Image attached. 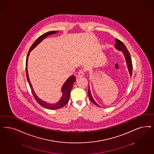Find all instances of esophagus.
<instances>
[{
  "mask_svg": "<svg viewBox=\"0 0 154 154\" xmlns=\"http://www.w3.org/2000/svg\"><path fill=\"white\" fill-rule=\"evenodd\" d=\"M84 75H85V71H84L83 70H82V69H80V70L79 71L78 76L79 78H80V77H82L83 76H84Z\"/></svg>",
  "mask_w": 154,
  "mask_h": 154,
  "instance_id": "esophagus-1",
  "label": "esophagus"
}]
</instances>
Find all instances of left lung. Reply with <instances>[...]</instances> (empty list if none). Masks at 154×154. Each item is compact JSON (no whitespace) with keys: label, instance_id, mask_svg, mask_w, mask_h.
<instances>
[{"label":"left lung","instance_id":"left-lung-1","mask_svg":"<svg viewBox=\"0 0 154 154\" xmlns=\"http://www.w3.org/2000/svg\"><path fill=\"white\" fill-rule=\"evenodd\" d=\"M116 44L114 45V47L116 48V49L117 50H119L122 52L123 54L124 55L125 58V60H126V63L127 65V67L128 69L129 70V74L131 76L132 75V69H133V66H132V62H131V57H130V54L129 53L128 50L127 49L126 46L124 44V43L122 42H121L120 40L116 38ZM88 97H89V99L94 104L100 106L97 103L95 102L94 100V98L92 97V96L91 93V91H90V88H89V83H88Z\"/></svg>","mask_w":154,"mask_h":154}]
</instances>
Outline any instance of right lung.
<instances>
[{
	"mask_svg": "<svg viewBox=\"0 0 154 154\" xmlns=\"http://www.w3.org/2000/svg\"><path fill=\"white\" fill-rule=\"evenodd\" d=\"M58 31H50L48 32H46L44 33V35H41L40 36L35 42L32 44V45L30 46L29 50L28 51V53L26 57V67H25V69H26V78L27 80L29 82V84L30 87V88L32 92V94L33 95L35 99L37 101V102L41 105L42 106L44 107L46 109H51V110H55V109H60L62 107H63L65 105L67 104V103L69 101V97H70V93L71 91L72 88L73 84L74 83L75 81L76 80V78L74 75H72L69 76V78L66 80L65 82V83L62 85V88H61V91L62 92V96L60 99V100L56 103L55 104H50L46 101H44L43 100L40 99L36 94H35V91L33 90V88L32 87V84L30 82L29 78V75H28V69H27V65H28V57L29 55L30 52L35 48L37 45L40 44V42L46 38L48 35H53L58 33Z\"/></svg>",
	"mask_w": 154,
	"mask_h": 154,
	"instance_id": "add662e5",
	"label": "right lung"
}]
</instances>
